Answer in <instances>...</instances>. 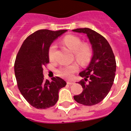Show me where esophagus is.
I'll return each instance as SVG.
<instances>
[{
	"label": "esophagus",
	"instance_id": "esophagus-1",
	"mask_svg": "<svg viewBox=\"0 0 131 131\" xmlns=\"http://www.w3.org/2000/svg\"><path fill=\"white\" fill-rule=\"evenodd\" d=\"M67 84H69V85H72L74 84L73 82H72V81H67Z\"/></svg>",
	"mask_w": 131,
	"mask_h": 131
}]
</instances>
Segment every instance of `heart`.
Masks as SVG:
<instances>
[{"instance_id": "heart-1", "label": "heart", "mask_w": 131, "mask_h": 131, "mask_svg": "<svg viewBox=\"0 0 131 131\" xmlns=\"http://www.w3.org/2000/svg\"><path fill=\"white\" fill-rule=\"evenodd\" d=\"M62 43L74 53L76 61L83 67H86L90 64L94 54L92 47L87 43H83L80 37L73 35H68L62 39ZM57 45L52 43L50 45L48 51L49 58L51 61H54L56 59ZM79 70L78 63L74 62L69 65H63L57 70L59 76L64 78H72L74 74Z\"/></svg>"}]
</instances>
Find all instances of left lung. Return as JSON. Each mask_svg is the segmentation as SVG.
Instances as JSON below:
<instances>
[{
    "label": "left lung",
    "instance_id": "left-lung-1",
    "mask_svg": "<svg viewBox=\"0 0 131 131\" xmlns=\"http://www.w3.org/2000/svg\"><path fill=\"white\" fill-rule=\"evenodd\" d=\"M72 31L86 34L94 51L89 66L79 74L84 78L78 82L82 86V92L74 95V99L82 105H95L106 97L114 82L116 71L114 53L106 39L96 31L86 28Z\"/></svg>",
    "mask_w": 131,
    "mask_h": 131
}]
</instances>
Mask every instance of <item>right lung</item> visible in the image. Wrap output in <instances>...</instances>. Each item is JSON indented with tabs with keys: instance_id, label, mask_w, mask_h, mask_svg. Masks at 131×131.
I'll return each instance as SVG.
<instances>
[{
	"instance_id": "add662e5",
	"label": "right lung",
	"mask_w": 131,
	"mask_h": 131,
	"mask_svg": "<svg viewBox=\"0 0 131 131\" xmlns=\"http://www.w3.org/2000/svg\"><path fill=\"white\" fill-rule=\"evenodd\" d=\"M67 31L37 30L25 39L16 57L14 72L18 89L26 101L39 110L55 105L59 91L67 84L58 77L49 82L44 79L43 74V68L49 62L50 45Z\"/></svg>"
}]
</instances>
